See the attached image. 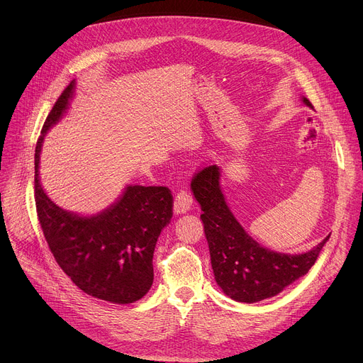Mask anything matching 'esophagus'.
<instances>
[{
	"mask_svg": "<svg viewBox=\"0 0 363 363\" xmlns=\"http://www.w3.org/2000/svg\"><path fill=\"white\" fill-rule=\"evenodd\" d=\"M192 195L185 191L181 189L177 195H175V201H174V213L175 214H185L186 211H189V208L192 206Z\"/></svg>",
	"mask_w": 363,
	"mask_h": 363,
	"instance_id": "1",
	"label": "esophagus"
}]
</instances>
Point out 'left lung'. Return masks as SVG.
I'll return each mask as SVG.
<instances>
[{
  "mask_svg": "<svg viewBox=\"0 0 363 363\" xmlns=\"http://www.w3.org/2000/svg\"><path fill=\"white\" fill-rule=\"evenodd\" d=\"M303 103L313 109L306 97ZM191 189L201 205L216 281L235 301L255 303L283 291L312 269L330 237L303 254L272 251L252 240L233 216L220 186L217 165L198 171Z\"/></svg>",
  "mask_w": 363,
  "mask_h": 363,
  "instance_id": "obj_1",
  "label": "left lung"
}]
</instances>
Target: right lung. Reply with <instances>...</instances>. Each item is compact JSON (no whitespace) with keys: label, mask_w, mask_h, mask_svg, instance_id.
Returning a JSON list of instances; mask_svg holds the SVG:
<instances>
[{"label":"right lung","mask_w":363,"mask_h":363,"mask_svg":"<svg viewBox=\"0 0 363 363\" xmlns=\"http://www.w3.org/2000/svg\"><path fill=\"white\" fill-rule=\"evenodd\" d=\"M73 93L74 82L55 103L37 140L34 196L38 221L57 264L80 290L111 303H133L153 283V251L172 218V194L167 186L129 185L108 210L90 217L67 213L47 196L38 178L43 139L69 108Z\"/></svg>","instance_id":"obj_1"}]
</instances>
